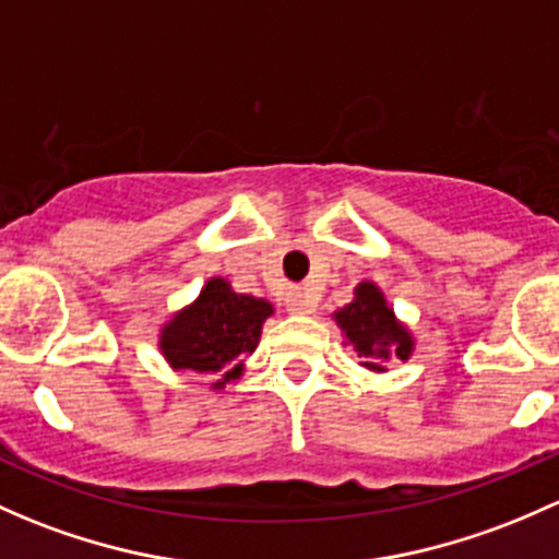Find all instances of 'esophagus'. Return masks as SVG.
<instances>
[{
    "instance_id": "obj_1",
    "label": "esophagus",
    "mask_w": 559,
    "mask_h": 559,
    "mask_svg": "<svg viewBox=\"0 0 559 559\" xmlns=\"http://www.w3.org/2000/svg\"><path fill=\"white\" fill-rule=\"evenodd\" d=\"M313 308L316 302L308 292L292 289L289 295H286V310H289V313H313Z\"/></svg>"
}]
</instances>
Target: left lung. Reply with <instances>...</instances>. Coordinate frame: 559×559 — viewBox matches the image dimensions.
Wrapping results in <instances>:
<instances>
[{
  "label": "left lung",
  "mask_w": 559,
  "mask_h": 559,
  "mask_svg": "<svg viewBox=\"0 0 559 559\" xmlns=\"http://www.w3.org/2000/svg\"><path fill=\"white\" fill-rule=\"evenodd\" d=\"M334 321L345 332L348 343L358 350V356L369 358V361H364V367L374 369V372H383L380 361H385L388 356H396L404 361L413 354V337L399 324L393 310L388 308L383 292L369 281L356 286L354 302L337 310Z\"/></svg>",
  "instance_id": "obj_1"
}]
</instances>
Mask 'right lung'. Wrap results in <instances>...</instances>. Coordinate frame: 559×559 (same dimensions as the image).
Instances as JSON below:
<instances>
[{"mask_svg": "<svg viewBox=\"0 0 559 559\" xmlns=\"http://www.w3.org/2000/svg\"><path fill=\"white\" fill-rule=\"evenodd\" d=\"M273 316L264 299L235 295L225 278H211L201 297L163 326L160 350L174 369L209 374L225 388L243 372L238 356L254 354L262 324Z\"/></svg>", "mask_w": 559, "mask_h": 559, "instance_id": "right-lung-1", "label": "right lung"}]
</instances>
